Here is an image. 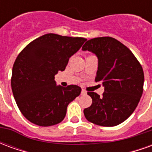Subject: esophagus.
Segmentation results:
<instances>
[{
  "label": "esophagus",
  "instance_id": "obj_1",
  "mask_svg": "<svg viewBox=\"0 0 152 152\" xmlns=\"http://www.w3.org/2000/svg\"><path fill=\"white\" fill-rule=\"evenodd\" d=\"M86 94H87V92H86L85 89H82V90H81V95H86Z\"/></svg>",
  "mask_w": 152,
  "mask_h": 152
}]
</instances>
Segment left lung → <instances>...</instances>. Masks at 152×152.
<instances>
[{
    "instance_id": "1",
    "label": "left lung",
    "mask_w": 152,
    "mask_h": 152,
    "mask_svg": "<svg viewBox=\"0 0 152 152\" xmlns=\"http://www.w3.org/2000/svg\"><path fill=\"white\" fill-rule=\"evenodd\" d=\"M82 50L97 55L95 81L104 86L102 97L87 93L92 98V104L84 110L85 116L100 126L120 124L130 116L140 101L144 82L142 65L128 47L110 37L87 40Z\"/></svg>"
}]
</instances>
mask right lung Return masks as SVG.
<instances>
[{"label":"right lung","instance_id":"right-lung-1","mask_svg":"<svg viewBox=\"0 0 152 152\" xmlns=\"http://www.w3.org/2000/svg\"><path fill=\"white\" fill-rule=\"evenodd\" d=\"M86 40L49 33L32 40L18 53L11 88L18 109L30 122L46 127L63 121L67 105L80 95L81 88L56 86L54 76L65 70L70 57Z\"/></svg>","mask_w":152,"mask_h":152}]
</instances>
